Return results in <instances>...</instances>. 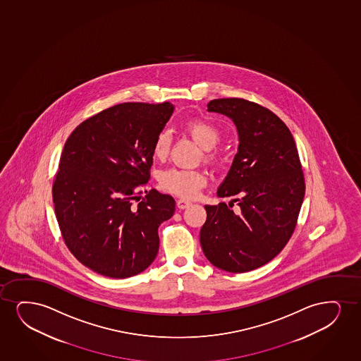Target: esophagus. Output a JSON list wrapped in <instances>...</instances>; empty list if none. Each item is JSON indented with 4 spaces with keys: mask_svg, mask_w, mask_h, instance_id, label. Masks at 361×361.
<instances>
[{
    "mask_svg": "<svg viewBox=\"0 0 361 361\" xmlns=\"http://www.w3.org/2000/svg\"><path fill=\"white\" fill-rule=\"evenodd\" d=\"M192 205V202L189 200H185V199H178L177 200V207L178 209H187L189 206Z\"/></svg>",
    "mask_w": 361,
    "mask_h": 361,
    "instance_id": "34e87169",
    "label": "esophagus"
}]
</instances>
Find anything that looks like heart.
Segmentation results:
<instances>
[{"label": "heart", "instance_id": "b5f03b06", "mask_svg": "<svg viewBox=\"0 0 361 361\" xmlns=\"http://www.w3.org/2000/svg\"><path fill=\"white\" fill-rule=\"evenodd\" d=\"M185 130L192 140L202 149V159L206 164H214L219 161L216 146L222 139L219 127L205 119H192L185 126ZM172 146V134L167 129L161 130L156 135L152 144V154L157 160H164L169 156ZM207 178L205 173L197 169H183L178 167L164 169L160 173L159 183L166 192L177 197H194L205 187Z\"/></svg>", "mask_w": 361, "mask_h": 361}]
</instances>
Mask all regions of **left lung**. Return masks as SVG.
<instances>
[{
    "label": "left lung",
    "mask_w": 361,
    "mask_h": 361,
    "mask_svg": "<svg viewBox=\"0 0 361 361\" xmlns=\"http://www.w3.org/2000/svg\"><path fill=\"white\" fill-rule=\"evenodd\" d=\"M209 112L226 114L237 127L238 152L219 197L226 202L205 205L200 243L217 269L242 274L266 265L292 237L305 195V180L292 133L264 106L237 97L216 99Z\"/></svg>",
    "instance_id": "left-lung-1"
}]
</instances>
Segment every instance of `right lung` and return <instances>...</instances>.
<instances>
[{
    "label": "right lung",
    "instance_id": "obj_1",
    "mask_svg": "<svg viewBox=\"0 0 361 361\" xmlns=\"http://www.w3.org/2000/svg\"><path fill=\"white\" fill-rule=\"evenodd\" d=\"M169 102H124L74 129L52 185L64 243L79 262L110 279H128L155 260L159 226L173 197L151 189L152 144L173 114Z\"/></svg>",
    "mask_w": 361,
    "mask_h": 361
}]
</instances>
